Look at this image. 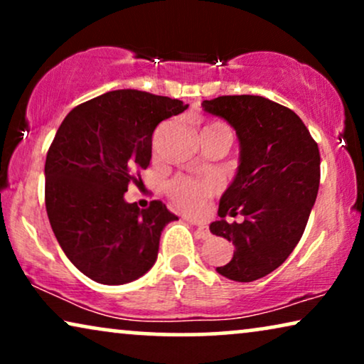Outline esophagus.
<instances>
[{
  "instance_id": "obj_1",
  "label": "esophagus",
  "mask_w": 364,
  "mask_h": 364,
  "mask_svg": "<svg viewBox=\"0 0 364 364\" xmlns=\"http://www.w3.org/2000/svg\"><path fill=\"white\" fill-rule=\"evenodd\" d=\"M193 225L197 227V235L202 238V240H207V238H210V230H208L207 227L203 225H198V223H193Z\"/></svg>"
}]
</instances>
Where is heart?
I'll return each instance as SVG.
<instances>
[{
    "label": "heart",
    "instance_id": "1",
    "mask_svg": "<svg viewBox=\"0 0 364 364\" xmlns=\"http://www.w3.org/2000/svg\"><path fill=\"white\" fill-rule=\"evenodd\" d=\"M207 134H222V136L232 139L230 127L220 121L203 124L200 136H207ZM218 188H220L218 182L212 181V178H208V181H197V178L181 176L167 183L166 192L168 198H171L183 213L197 217L203 215V213L207 212L208 200L217 196Z\"/></svg>",
    "mask_w": 364,
    "mask_h": 364
}]
</instances>
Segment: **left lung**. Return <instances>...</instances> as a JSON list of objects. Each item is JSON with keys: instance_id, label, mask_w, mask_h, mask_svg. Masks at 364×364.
Wrapping results in <instances>:
<instances>
[{"instance_id": "left-lung-1", "label": "left lung", "mask_w": 364, "mask_h": 364, "mask_svg": "<svg viewBox=\"0 0 364 364\" xmlns=\"http://www.w3.org/2000/svg\"><path fill=\"white\" fill-rule=\"evenodd\" d=\"M223 117L240 141V166L220 198L213 235L235 247L217 267L235 282H253L277 270L300 242L320 187V151L291 109L262 96H220L202 102ZM242 215L228 224L225 216Z\"/></svg>"}]
</instances>
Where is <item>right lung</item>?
Listing matches in <instances>:
<instances>
[{
  "mask_svg": "<svg viewBox=\"0 0 364 364\" xmlns=\"http://www.w3.org/2000/svg\"><path fill=\"white\" fill-rule=\"evenodd\" d=\"M187 109L178 99L119 89L64 117L44 166L49 223L73 265L102 285L137 280L157 260L164 227L177 220L161 200L147 208L124 193L152 157V134Z\"/></svg>",
  "mask_w": 364,
  "mask_h": 364,
  "instance_id": "obj_1",
  "label": "right lung"
}]
</instances>
